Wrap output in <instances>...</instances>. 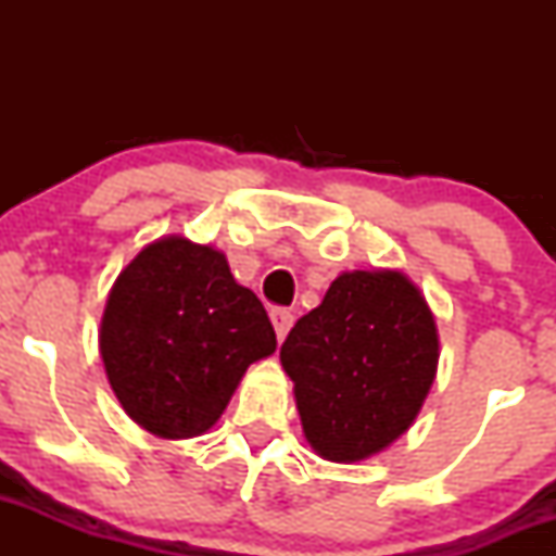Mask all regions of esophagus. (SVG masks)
I'll return each instance as SVG.
<instances>
[{
    "label": "esophagus",
    "mask_w": 556,
    "mask_h": 556,
    "mask_svg": "<svg viewBox=\"0 0 556 556\" xmlns=\"http://www.w3.org/2000/svg\"><path fill=\"white\" fill-rule=\"evenodd\" d=\"M292 321H295V316H292L287 308H271V324H274V331H277V340H285L287 331L292 327Z\"/></svg>",
    "instance_id": "1"
}]
</instances>
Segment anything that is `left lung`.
Here are the masks:
<instances>
[{
  "instance_id": "obj_1",
  "label": "left lung",
  "mask_w": 556,
  "mask_h": 556,
  "mask_svg": "<svg viewBox=\"0 0 556 556\" xmlns=\"http://www.w3.org/2000/svg\"><path fill=\"white\" fill-rule=\"evenodd\" d=\"M305 439L331 463H358L416 420L439 361L437 324L400 271H348L298 318L279 350Z\"/></svg>"
}]
</instances>
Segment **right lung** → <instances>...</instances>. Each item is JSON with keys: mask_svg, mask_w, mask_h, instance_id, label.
Returning <instances> with one entry per match:
<instances>
[{"mask_svg": "<svg viewBox=\"0 0 556 556\" xmlns=\"http://www.w3.org/2000/svg\"><path fill=\"white\" fill-rule=\"evenodd\" d=\"M99 348L127 416L156 437L190 439L219 420L248 366L277 350V334L225 253L162 238L114 282Z\"/></svg>", "mask_w": 556, "mask_h": 556, "instance_id": "add662e5", "label": "right lung"}]
</instances>
